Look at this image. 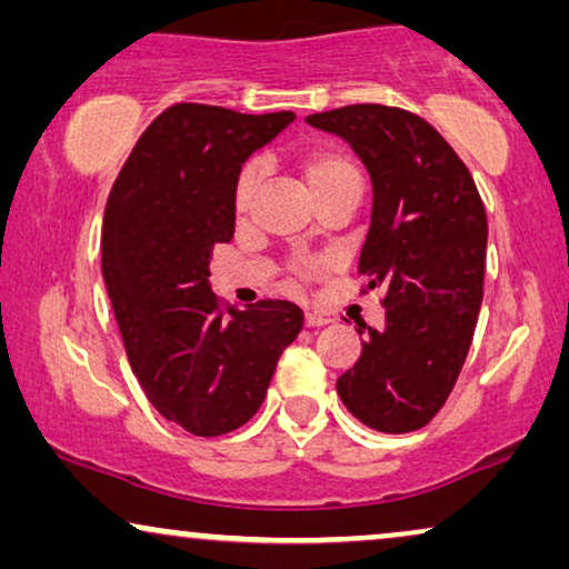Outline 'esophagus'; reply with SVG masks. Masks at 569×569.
Masks as SVG:
<instances>
[{
  "label": "esophagus",
  "instance_id": "obj_1",
  "mask_svg": "<svg viewBox=\"0 0 569 569\" xmlns=\"http://www.w3.org/2000/svg\"><path fill=\"white\" fill-rule=\"evenodd\" d=\"M326 323H329V318H323V316H318V313H310V310L306 313V326H308V329H318V326H326Z\"/></svg>",
  "mask_w": 569,
  "mask_h": 569
}]
</instances>
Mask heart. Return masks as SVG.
I'll return each mask as SVG.
<instances>
[{
  "label": "heart",
  "instance_id": "1",
  "mask_svg": "<svg viewBox=\"0 0 569 569\" xmlns=\"http://www.w3.org/2000/svg\"><path fill=\"white\" fill-rule=\"evenodd\" d=\"M300 176L306 181L308 191L313 199H323L339 189H360V170H357L355 160L349 158L345 150L333 144H316L300 154L298 160ZM263 181V166L261 160H248L243 168L238 170L236 181H232V214L236 220H246L251 214L256 193L261 189ZM329 269L326 261H300L295 263V271L302 279H316Z\"/></svg>",
  "mask_w": 569,
  "mask_h": 569
}]
</instances>
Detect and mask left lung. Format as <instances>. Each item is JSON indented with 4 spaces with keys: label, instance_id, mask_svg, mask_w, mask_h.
I'll return each instance as SVG.
<instances>
[{
    "label": "left lung",
    "instance_id": "8db88e82",
    "mask_svg": "<svg viewBox=\"0 0 569 569\" xmlns=\"http://www.w3.org/2000/svg\"><path fill=\"white\" fill-rule=\"evenodd\" d=\"M345 137L372 178L357 271L383 292L386 326L337 380L345 407L378 432H415L438 415L469 355L485 298L487 212L477 183L432 123L357 103L306 119Z\"/></svg>",
    "mask_w": 569,
    "mask_h": 569
}]
</instances>
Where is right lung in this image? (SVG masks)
Here are the masks:
<instances>
[{
  "instance_id": "1",
  "label": "right lung",
  "mask_w": 569,
  "mask_h": 569,
  "mask_svg": "<svg viewBox=\"0 0 569 569\" xmlns=\"http://www.w3.org/2000/svg\"><path fill=\"white\" fill-rule=\"evenodd\" d=\"M292 119L170 106L137 139L108 193L100 269L129 365L152 407L197 438L228 435L259 411L302 329L295 302L238 310L207 279L214 246L236 232L240 166Z\"/></svg>"
}]
</instances>
